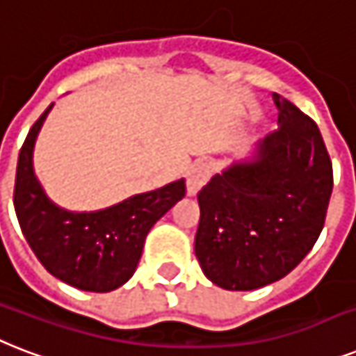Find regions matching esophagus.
I'll list each match as a JSON object with an SVG mask.
<instances>
[{
	"instance_id": "1",
	"label": "esophagus",
	"mask_w": 356,
	"mask_h": 356,
	"mask_svg": "<svg viewBox=\"0 0 356 356\" xmlns=\"http://www.w3.org/2000/svg\"><path fill=\"white\" fill-rule=\"evenodd\" d=\"M209 175H211V169H209L208 163L197 161L195 165H191V169L187 170V195H189V197H195V195L200 191V187L208 181Z\"/></svg>"
}]
</instances>
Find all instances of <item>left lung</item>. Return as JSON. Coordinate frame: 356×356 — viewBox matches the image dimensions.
Wrapping results in <instances>:
<instances>
[{
    "label": "left lung",
    "mask_w": 356,
    "mask_h": 356,
    "mask_svg": "<svg viewBox=\"0 0 356 356\" xmlns=\"http://www.w3.org/2000/svg\"><path fill=\"white\" fill-rule=\"evenodd\" d=\"M278 129L234 159L198 193L195 254L208 280L230 291L264 288L296 269L318 241L332 165L312 118L273 95Z\"/></svg>",
    "instance_id": "8db88e82"
}]
</instances>
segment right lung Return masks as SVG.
I'll use <instances>...</instances> for the list:
<instances>
[{
    "instance_id": "1",
    "label": "right lung",
    "mask_w": 356,
    "mask_h": 356,
    "mask_svg": "<svg viewBox=\"0 0 356 356\" xmlns=\"http://www.w3.org/2000/svg\"><path fill=\"white\" fill-rule=\"evenodd\" d=\"M51 107L33 124L18 156L16 217L33 252L54 277L78 290L107 293L134 277L150 228L184 198L186 180L95 211L60 208L46 195L33 167L38 131Z\"/></svg>"
}]
</instances>
